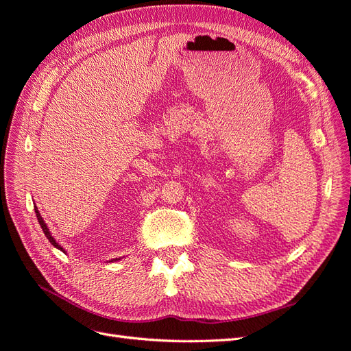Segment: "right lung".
I'll use <instances>...</instances> for the list:
<instances>
[{"label":"right lung","instance_id":"add662e5","mask_svg":"<svg viewBox=\"0 0 351 351\" xmlns=\"http://www.w3.org/2000/svg\"><path fill=\"white\" fill-rule=\"evenodd\" d=\"M35 214H36V218H38V222H39V226L42 227V230H44V232H45V236H47V239L49 240V243L52 244V246H56L57 249H60L61 252H64V250H62V247L60 246V244L54 240V237H52L51 236V232H49V230H48V227H47V224H45V222H44V219H42V217H40V214H39V210H38V208L35 206ZM117 261V259H115Z\"/></svg>","mask_w":351,"mask_h":351}]
</instances>
